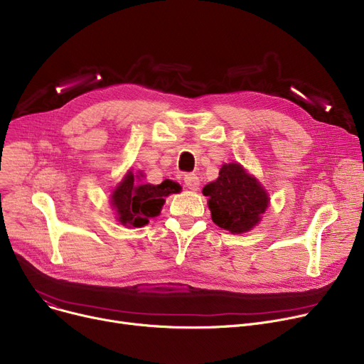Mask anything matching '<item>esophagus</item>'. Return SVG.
<instances>
[{
  "mask_svg": "<svg viewBox=\"0 0 364 364\" xmlns=\"http://www.w3.org/2000/svg\"><path fill=\"white\" fill-rule=\"evenodd\" d=\"M184 186L190 190H198L200 186L199 177L196 174H186L184 176Z\"/></svg>",
  "mask_w": 364,
  "mask_h": 364,
  "instance_id": "obj_1",
  "label": "esophagus"
}]
</instances>
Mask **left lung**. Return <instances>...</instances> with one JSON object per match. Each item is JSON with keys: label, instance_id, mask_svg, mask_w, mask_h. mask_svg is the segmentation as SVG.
<instances>
[{"label": "left lung", "instance_id": "1", "mask_svg": "<svg viewBox=\"0 0 364 364\" xmlns=\"http://www.w3.org/2000/svg\"><path fill=\"white\" fill-rule=\"evenodd\" d=\"M213 221L230 233H245L261 220L269 196L239 164H224L220 177L203 187Z\"/></svg>", "mask_w": 364, "mask_h": 364}]
</instances>
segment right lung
Segmentation results:
<instances>
[{
    "mask_svg": "<svg viewBox=\"0 0 364 364\" xmlns=\"http://www.w3.org/2000/svg\"><path fill=\"white\" fill-rule=\"evenodd\" d=\"M180 186L165 180L158 186L137 184L132 172L124 178L112 195V205L124 225L143 227L150 217H156L169 193L180 192Z\"/></svg>",
    "mask_w": 364,
    "mask_h": 364,
    "instance_id": "add662e5",
    "label": "right lung"
}]
</instances>
